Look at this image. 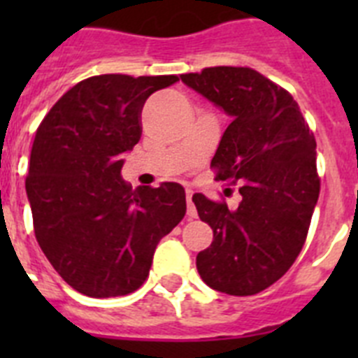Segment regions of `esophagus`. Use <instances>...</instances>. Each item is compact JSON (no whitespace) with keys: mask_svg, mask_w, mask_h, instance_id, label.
<instances>
[{"mask_svg":"<svg viewBox=\"0 0 358 358\" xmlns=\"http://www.w3.org/2000/svg\"><path fill=\"white\" fill-rule=\"evenodd\" d=\"M192 197H194V189H186V202H188V210H186V215L189 218H195L197 217V208L195 204L192 202Z\"/></svg>","mask_w":358,"mask_h":358,"instance_id":"obj_1","label":"esophagus"}]
</instances>
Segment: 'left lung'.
Segmentation results:
<instances>
[{
    "mask_svg": "<svg viewBox=\"0 0 358 358\" xmlns=\"http://www.w3.org/2000/svg\"><path fill=\"white\" fill-rule=\"evenodd\" d=\"M233 122L211 159L215 181L240 182L236 210L195 194L213 242L197 255L202 281L229 296H255L292 267L305 245L321 177L315 138L292 94L248 66L185 73Z\"/></svg>",
    "mask_w": 358,
    "mask_h": 358,
    "instance_id": "left-lung-1",
    "label": "left lung"
}]
</instances>
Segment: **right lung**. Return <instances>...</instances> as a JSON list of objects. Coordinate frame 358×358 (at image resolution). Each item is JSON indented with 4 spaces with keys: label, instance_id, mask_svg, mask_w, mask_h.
Returning a JSON list of instances; mask_svg holds the SVG:
<instances>
[{
    "label": "right lung",
    "instance_id": "add662e5",
    "mask_svg": "<svg viewBox=\"0 0 358 358\" xmlns=\"http://www.w3.org/2000/svg\"><path fill=\"white\" fill-rule=\"evenodd\" d=\"M177 75H94L66 91L37 127L27 176L34 233L52 267L90 297L134 292L159 240L186 213L185 188L132 189L122 154L141 138L147 98Z\"/></svg>",
    "mask_w": 358,
    "mask_h": 358
}]
</instances>
